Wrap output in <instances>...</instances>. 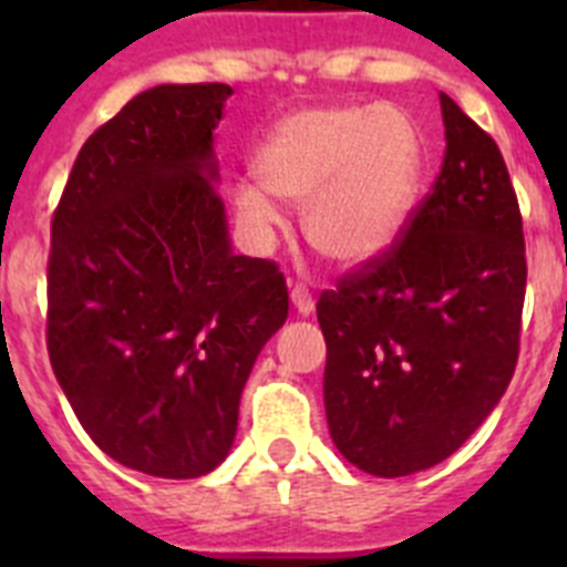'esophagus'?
Wrapping results in <instances>:
<instances>
[{"label":"esophagus","instance_id":"34e87169","mask_svg":"<svg viewBox=\"0 0 567 567\" xmlns=\"http://www.w3.org/2000/svg\"><path fill=\"white\" fill-rule=\"evenodd\" d=\"M289 298H292L295 309H298L300 315H309L315 309V300H312V292H309L303 284H295L292 289H289Z\"/></svg>","mask_w":567,"mask_h":567}]
</instances>
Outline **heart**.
Wrapping results in <instances>:
<instances>
[{
    "instance_id": "heart-1",
    "label": "heart",
    "mask_w": 567,
    "mask_h": 567,
    "mask_svg": "<svg viewBox=\"0 0 567 567\" xmlns=\"http://www.w3.org/2000/svg\"><path fill=\"white\" fill-rule=\"evenodd\" d=\"M255 182H240V227L269 238L275 202L303 209L309 247L338 267H365L398 244L417 204L420 135L389 104H332L280 118L255 153Z\"/></svg>"
}]
</instances>
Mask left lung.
Masks as SVG:
<instances>
[{
    "mask_svg": "<svg viewBox=\"0 0 567 567\" xmlns=\"http://www.w3.org/2000/svg\"><path fill=\"white\" fill-rule=\"evenodd\" d=\"M440 175L383 258L318 300L329 434L374 477L452 457L499 403L519 358L525 238L497 142L440 93Z\"/></svg>",
    "mask_w": 567,
    "mask_h": 567,
    "instance_id": "1",
    "label": "left lung"
}]
</instances>
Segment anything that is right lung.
<instances>
[{
  "label": "right lung",
  "mask_w": 567,
  "mask_h": 567,
  "mask_svg": "<svg viewBox=\"0 0 567 567\" xmlns=\"http://www.w3.org/2000/svg\"><path fill=\"white\" fill-rule=\"evenodd\" d=\"M233 87L158 84L90 135L50 221L48 354L115 463L193 480L238 432L252 363L289 315L275 260L235 255L213 130Z\"/></svg>",
  "instance_id": "add662e5"
}]
</instances>
